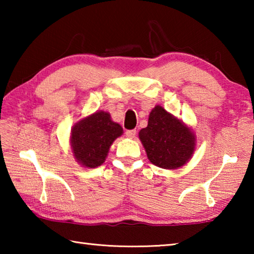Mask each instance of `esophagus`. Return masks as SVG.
<instances>
[{
	"mask_svg": "<svg viewBox=\"0 0 254 254\" xmlns=\"http://www.w3.org/2000/svg\"><path fill=\"white\" fill-rule=\"evenodd\" d=\"M126 134H127V137H130V139H134L135 134H136V131L135 130H128V131H127Z\"/></svg>",
	"mask_w": 254,
	"mask_h": 254,
	"instance_id": "esophagus-1",
	"label": "esophagus"
}]
</instances>
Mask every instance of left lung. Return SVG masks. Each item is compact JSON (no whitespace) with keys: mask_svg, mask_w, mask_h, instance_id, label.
<instances>
[{"mask_svg":"<svg viewBox=\"0 0 254 254\" xmlns=\"http://www.w3.org/2000/svg\"><path fill=\"white\" fill-rule=\"evenodd\" d=\"M139 139L150 162L163 169L185 166L196 149L192 128L160 105L150 112L148 127L141 128Z\"/></svg>","mask_w":254,"mask_h":254,"instance_id":"1","label":"left lung"}]
</instances>
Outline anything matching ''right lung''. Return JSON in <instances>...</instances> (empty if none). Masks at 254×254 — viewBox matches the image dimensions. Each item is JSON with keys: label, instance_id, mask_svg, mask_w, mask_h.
<instances>
[{"label": "right lung", "instance_id": "1", "mask_svg": "<svg viewBox=\"0 0 254 254\" xmlns=\"http://www.w3.org/2000/svg\"><path fill=\"white\" fill-rule=\"evenodd\" d=\"M122 134V127L112 121L109 112L96 111L71 127L69 143L72 156L84 168H97L104 163L115 139Z\"/></svg>", "mask_w": 254, "mask_h": 254}]
</instances>
